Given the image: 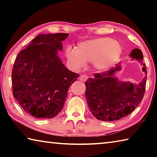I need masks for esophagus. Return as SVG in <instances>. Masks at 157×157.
Masks as SVG:
<instances>
[{"mask_svg": "<svg viewBox=\"0 0 157 157\" xmlns=\"http://www.w3.org/2000/svg\"><path fill=\"white\" fill-rule=\"evenodd\" d=\"M88 79V76L86 75H82L80 77H79V79L82 82H85L86 81V79Z\"/></svg>", "mask_w": 157, "mask_h": 157, "instance_id": "obj_1", "label": "esophagus"}]
</instances>
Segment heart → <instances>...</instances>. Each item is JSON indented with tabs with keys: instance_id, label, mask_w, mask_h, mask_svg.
<instances>
[{
	"instance_id": "obj_1",
	"label": "heart",
	"mask_w": 157,
	"mask_h": 157,
	"mask_svg": "<svg viewBox=\"0 0 157 157\" xmlns=\"http://www.w3.org/2000/svg\"><path fill=\"white\" fill-rule=\"evenodd\" d=\"M122 54L118 41L109 37L89 39L79 43L75 49L68 47L66 56L74 68L83 67L85 62H93L99 71H108L115 66Z\"/></svg>"
}]
</instances>
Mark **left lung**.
Listing matches in <instances>:
<instances>
[{
  "label": "left lung",
  "mask_w": 157,
  "mask_h": 157,
  "mask_svg": "<svg viewBox=\"0 0 157 157\" xmlns=\"http://www.w3.org/2000/svg\"><path fill=\"white\" fill-rule=\"evenodd\" d=\"M129 56L142 63L143 71L147 75L141 50L135 48ZM120 70L121 66L116 64L115 68L94 74V78H89L85 82L86 102L92 114L98 120L114 121L128 116L144 96L147 75L136 85L122 82L113 77L116 71Z\"/></svg>",
  "instance_id": "left-lung-1"
}]
</instances>
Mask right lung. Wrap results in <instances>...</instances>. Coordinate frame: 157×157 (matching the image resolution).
<instances>
[{
  "instance_id": "1",
  "label": "right lung",
  "mask_w": 157,
  "mask_h": 157,
  "mask_svg": "<svg viewBox=\"0 0 157 157\" xmlns=\"http://www.w3.org/2000/svg\"><path fill=\"white\" fill-rule=\"evenodd\" d=\"M67 33L40 34L17 55L12 73V92L21 108L36 118H52L63 107L68 90L79 74L57 56Z\"/></svg>"
}]
</instances>
